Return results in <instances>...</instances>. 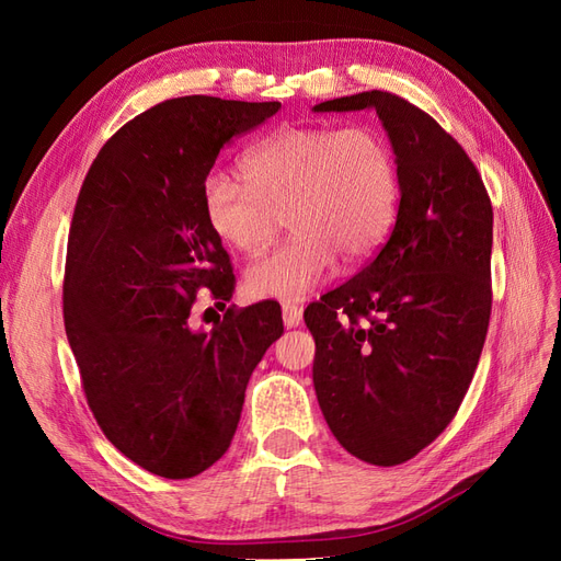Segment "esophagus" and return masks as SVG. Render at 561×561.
<instances>
[{
    "label": "esophagus",
    "instance_id": "1",
    "mask_svg": "<svg viewBox=\"0 0 561 561\" xmlns=\"http://www.w3.org/2000/svg\"><path fill=\"white\" fill-rule=\"evenodd\" d=\"M301 316H304V311H301V307H297V304H290V301L283 304L285 328H297L301 322Z\"/></svg>",
    "mask_w": 561,
    "mask_h": 561
}]
</instances>
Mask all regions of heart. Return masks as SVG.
<instances>
[{"label":"heart","instance_id":"b5f03b06","mask_svg":"<svg viewBox=\"0 0 561 561\" xmlns=\"http://www.w3.org/2000/svg\"><path fill=\"white\" fill-rule=\"evenodd\" d=\"M245 183L225 171L203 182V210L229 248L260 254L287 215L290 241L245 268L260 299L299 301L336 268L375 252L398 208L396 161L367 126H290L252 145L241 163Z\"/></svg>","mask_w":561,"mask_h":561}]
</instances>
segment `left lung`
<instances>
[{"label":"left lung","instance_id":"1","mask_svg":"<svg viewBox=\"0 0 561 561\" xmlns=\"http://www.w3.org/2000/svg\"><path fill=\"white\" fill-rule=\"evenodd\" d=\"M375 110L400 206L358 276L313 301V388L332 435L371 466L410 461L443 433L478 367L491 313L494 213L478 168L433 116L386 91L313 112Z\"/></svg>","mask_w":561,"mask_h":561}]
</instances>
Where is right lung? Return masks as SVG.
Masks as SVG:
<instances>
[{
    "mask_svg": "<svg viewBox=\"0 0 561 561\" xmlns=\"http://www.w3.org/2000/svg\"><path fill=\"white\" fill-rule=\"evenodd\" d=\"M280 103L184 95L142 112L100 149L67 239L62 313L91 412L133 463L168 480L229 449L245 388L283 334L280 307L192 328L196 293L225 307L236 278L203 210V182L231 138Z\"/></svg>",
    "mask_w": 561,
    "mask_h": 561,
    "instance_id": "1",
    "label": "right lung"
}]
</instances>
